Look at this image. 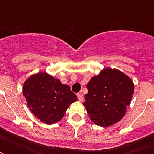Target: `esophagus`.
Masks as SVG:
<instances>
[{
    "instance_id": "34e87169",
    "label": "esophagus",
    "mask_w": 154,
    "mask_h": 154,
    "mask_svg": "<svg viewBox=\"0 0 154 154\" xmlns=\"http://www.w3.org/2000/svg\"><path fill=\"white\" fill-rule=\"evenodd\" d=\"M77 98L79 99L80 101H83V96L82 94H77Z\"/></svg>"
}]
</instances>
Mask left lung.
<instances>
[{
    "mask_svg": "<svg viewBox=\"0 0 154 154\" xmlns=\"http://www.w3.org/2000/svg\"><path fill=\"white\" fill-rule=\"evenodd\" d=\"M83 103L94 124L109 127L121 121L134 91L131 78L117 69L106 68L87 84Z\"/></svg>",
    "mask_w": 154,
    "mask_h": 154,
    "instance_id": "1",
    "label": "left lung"
}]
</instances>
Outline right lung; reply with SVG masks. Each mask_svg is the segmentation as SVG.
<instances>
[{
	"mask_svg": "<svg viewBox=\"0 0 154 154\" xmlns=\"http://www.w3.org/2000/svg\"><path fill=\"white\" fill-rule=\"evenodd\" d=\"M22 91L30 111L49 125L60 121L69 105L77 101L69 85L44 72L30 76L23 85Z\"/></svg>",
	"mask_w": 154,
	"mask_h": 154,
	"instance_id": "1",
	"label": "right lung"
}]
</instances>
